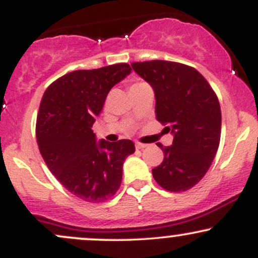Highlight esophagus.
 <instances>
[{"mask_svg": "<svg viewBox=\"0 0 258 258\" xmlns=\"http://www.w3.org/2000/svg\"><path fill=\"white\" fill-rule=\"evenodd\" d=\"M148 147V144L144 143H136V149H144V148Z\"/></svg>", "mask_w": 258, "mask_h": 258, "instance_id": "1", "label": "esophagus"}]
</instances>
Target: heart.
<instances>
[{
    "label": "heart",
    "instance_id": "1",
    "mask_svg": "<svg viewBox=\"0 0 258 258\" xmlns=\"http://www.w3.org/2000/svg\"><path fill=\"white\" fill-rule=\"evenodd\" d=\"M137 85H141V84H135V85H132V86H131V87H133V86H137Z\"/></svg>",
    "mask_w": 258,
    "mask_h": 258
}]
</instances>
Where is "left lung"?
<instances>
[{
	"label": "left lung",
	"instance_id": "1",
	"mask_svg": "<svg viewBox=\"0 0 258 258\" xmlns=\"http://www.w3.org/2000/svg\"><path fill=\"white\" fill-rule=\"evenodd\" d=\"M153 87L155 116L173 135L172 146L158 147L164 160L153 168L160 186L178 193L203 179L215 159L221 138V106L215 91L194 68L167 60L132 63Z\"/></svg>",
	"mask_w": 258,
	"mask_h": 258
}]
</instances>
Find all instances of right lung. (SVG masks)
Returning a JSON list of instances; mask_svg holds the SVG:
<instances>
[{
    "instance_id": "obj_1",
    "label": "right lung",
    "mask_w": 258,
    "mask_h": 258,
    "mask_svg": "<svg viewBox=\"0 0 258 258\" xmlns=\"http://www.w3.org/2000/svg\"><path fill=\"white\" fill-rule=\"evenodd\" d=\"M120 63L75 70L52 82L41 100L36 139L41 155L70 193L88 203H103L120 188L122 165L135 153L130 139L97 142L92 131L109 91L131 73Z\"/></svg>"
}]
</instances>
